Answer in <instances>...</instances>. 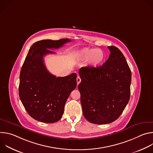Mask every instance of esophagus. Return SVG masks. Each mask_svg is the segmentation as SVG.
Instances as JSON below:
<instances>
[{
    "label": "esophagus",
    "instance_id": "1",
    "mask_svg": "<svg viewBox=\"0 0 153 153\" xmlns=\"http://www.w3.org/2000/svg\"><path fill=\"white\" fill-rule=\"evenodd\" d=\"M76 80H77V85H79V84L80 83V82H81V79H80V77L79 76H77V78H76Z\"/></svg>",
    "mask_w": 153,
    "mask_h": 153
}]
</instances>
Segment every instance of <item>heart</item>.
I'll list each match as a JSON object with an SVG mask.
<instances>
[{"label":"heart","instance_id":"1","mask_svg":"<svg viewBox=\"0 0 153 153\" xmlns=\"http://www.w3.org/2000/svg\"><path fill=\"white\" fill-rule=\"evenodd\" d=\"M105 59V55L102 51L98 49H83L79 51L76 55L77 62L89 61L90 67L96 68L103 63Z\"/></svg>","mask_w":153,"mask_h":153}]
</instances>
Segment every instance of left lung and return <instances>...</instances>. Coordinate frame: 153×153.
Segmentation results:
<instances>
[{"label": "left lung", "mask_w": 153, "mask_h": 153, "mask_svg": "<svg viewBox=\"0 0 153 153\" xmlns=\"http://www.w3.org/2000/svg\"><path fill=\"white\" fill-rule=\"evenodd\" d=\"M108 60L96 68L82 67L78 85L83 114L88 122L108 124L117 120L130 97L131 72L122 53L108 47Z\"/></svg>", "instance_id": "obj_1"}]
</instances>
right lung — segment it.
<instances>
[{
	"instance_id": "add662e5",
	"label": "right lung",
	"mask_w": 153,
	"mask_h": 153,
	"mask_svg": "<svg viewBox=\"0 0 153 153\" xmlns=\"http://www.w3.org/2000/svg\"><path fill=\"white\" fill-rule=\"evenodd\" d=\"M71 42L68 39L42 40L30 48L20 74L19 94L29 115L39 122L54 123L63 114L70 93L76 87L77 74L65 77L51 74L47 69L43 57L54 54L57 49Z\"/></svg>"
}]
</instances>
